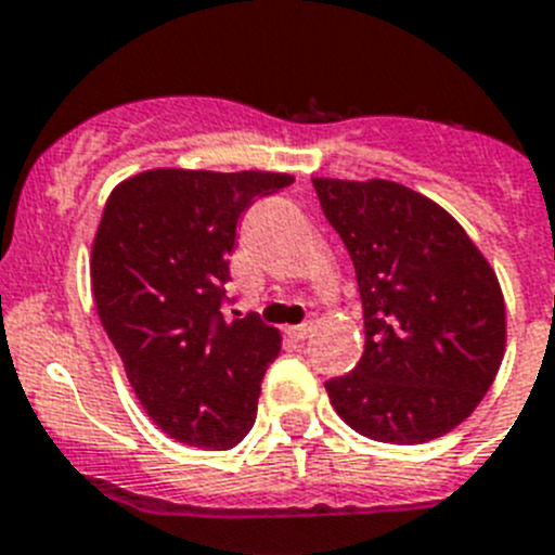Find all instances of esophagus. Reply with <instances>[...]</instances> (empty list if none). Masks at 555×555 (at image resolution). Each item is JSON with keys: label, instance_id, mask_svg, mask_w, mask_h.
<instances>
[{"label": "esophagus", "instance_id": "1", "mask_svg": "<svg viewBox=\"0 0 555 555\" xmlns=\"http://www.w3.org/2000/svg\"><path fill=\"white\" fill-rule=\"evenodd\" d=\"M309 334H312V325H309V323H301V325H289V328H287V336H289V339H295V341L309 339Z\"/></svg>", "mask_w": 555, "mask_h": 555}]
</instances>
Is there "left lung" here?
<instances>
[{
	"instance_id": "obj_1",
	"label": "left lung",
	"mask_w": 555,
	"mask_h": 555,
	"mask_svg": "<svg viewBox=\"0 0 555 555\" xmlns=\"http://www.w3.org/2000/svg\"><path fill=\"white\" fill-rule=\"evenodd\" d=\"M312 183L364 307V356L325 383L336 413L372 441L441 438L474 413L504 359L493 268L441 205L405 185Z\"/></svg>"
}]
</instances>
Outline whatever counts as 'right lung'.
Here are the masks:
<instances>
[{"instance_id": "right-lung-1", "label": "right lung", "mask_w": 555, "mask_h": 555, "mask_svg": "<svg viewBox=\"0 0 555 555\" xmlns=\"http://www.w3.org/2000/svg\"><path fill=\"white\" fill-rule=\"evenodd\" d=\"M293 183L279 172L150 169L122 180L92 243L98 318L147 416L196 449H232L257 418L282 336L227 320L237 219Z\"/></svg>"}]
</instances>
